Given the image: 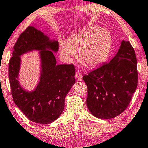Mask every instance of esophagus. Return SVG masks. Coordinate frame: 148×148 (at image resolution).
Returning a JSON list of instances; mask_svg holds the SVG:
<instances>
[{"instance_id": "obj_1", "label": "esophagus", "mask_w": 148, "mask_h": 148, "mask_svg": "<svg viewBox=\"0 0 148 148\" xmlns=\"http://www.w3.org/2000/svg\"><path fill=\"white\" fill-rule=\"evenodd\" d=\"M75 77L78 80H82V74L80 73V72H77L75 75Z\"/></svg>"}]
</instances>
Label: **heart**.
Returning <instances> with one entry per match:
<instances>
[{
    "label": "heart",
    "instance_id": "obj_1",
    "mask_svg": "<svg viewBox=\"0 0 148 148\" xmlns=\"http://www.w3.org/2000/svg\"><path fill=\"white\" fill-rule=\"evenodd\" d=\"M112 45L109 32L99 27H90L70 37L69 41H60V51L67 59L75 55L79 48V57L88 66L93 67L101 64L107 58Z\"/></svg>",
    "mask_w": 148,
    "mask_h": 148
}]
</instances>
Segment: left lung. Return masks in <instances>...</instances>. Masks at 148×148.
I'll list each match as a JSON object with an SVG mask.
<instances>
[{
    "label": "left lung",
    "instance_id": "left-lung-1",
    "mask_svg": "<svg viewBox=\"0 0 148 148\" xmlns=\"http://www.w3.org/2000/svg\"><path fill=\"white\" fill-rule=\"evenodd\" d=\"M88 88L86 105L96 117L109 119L128 107L137 86V58L130 41H122L109 63L83 76Z\"/></svg>",
    "mask_w": 148,
    "mask_h": 148
}]
</instances>
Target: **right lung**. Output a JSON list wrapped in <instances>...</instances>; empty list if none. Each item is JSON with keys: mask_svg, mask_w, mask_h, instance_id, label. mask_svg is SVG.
Here are the masks:
<instances>
[{"mask_svg": "<svg viewBox=\"0 0 148 148\" xmlns=\"http://www.w3.org/2000/svg\"><path fill=\"white\" fill-rule=\"evenodd\" d=\"M58 41H51L34 27L29 26L20 35L9 60V78L12 99L23 113L32 121L49 124L63 112L66 95L75 83L73 64H56L53 52L58 51ZM39 50L41 59L40 80L35 90L28 92L17 80L20 56L32 50Z\"/></svg>", "mask_w": 148, "mask_h": 148, "instance_id": "right-lung-1", "label": "right lung"}]
</instances>
